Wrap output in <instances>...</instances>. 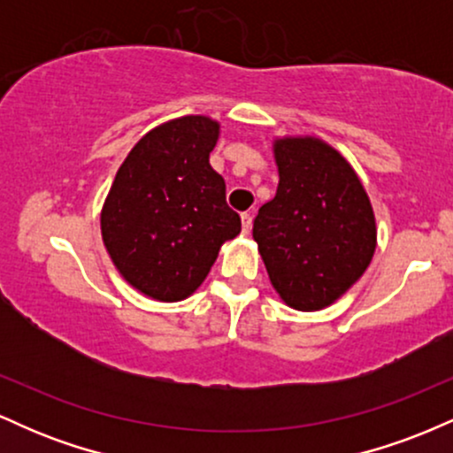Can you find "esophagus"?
Masks as SVG:
<instances>
[{"mask_svg":"<svg viewBox=\"0 0 453 453\" xmlns=\"http://www.w3.org/2000/svg\"><path fill=\"white\" fill-rule=\"evenodd\" d=\"M241 219H242V232L244 234L251 232V226H253V215H251V212H242Z\"/></svg>","mask_w":453,"mask_h":453,"instance_id":"1","label":"esophagus"}]
</instances>
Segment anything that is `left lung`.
<instances>
[{
	"label": "left lung",
	"instance_id": "1",
	"mask_svg": "<svg viewBox=\"0 0 453 453\" xmlns=\"http://www.w3.org/2000/svg\"><path fill=\"white\" fill-rule=\"evenodd\" d=\"M274 159L277 196L259 209L253 238L280 298L298 311H319L371 264V200L347 159L321 140L280 138Z\"/></svg>",
	"mask_w": 453,
	"mask_h": 453
}]
</instances>
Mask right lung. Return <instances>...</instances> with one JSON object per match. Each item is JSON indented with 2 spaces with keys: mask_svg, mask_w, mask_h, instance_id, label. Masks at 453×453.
<instances>
[{
  "mask_svg": "<svg viewBox=\"0 0 453 453\" xmlns=\"http://www.w3.org/2000/svg\"><path fill=\"white\" fill-rule=\"evenodd\" d=\"M219 123L187 114L129 150L102 209V238L119 273L149 298L176 303L206 279L221 244L241 234L226 180L209 155Z\"/></svg>",
  "mask_w": 453,
  "mask_h": 453,
  "instance_id": "obj_1",
  "label": "right lung"
}]
</instances>
